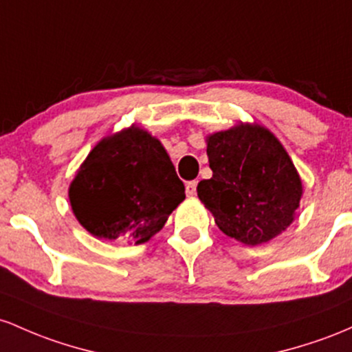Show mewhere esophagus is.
<instances>
[{
	"mask_svg": "<svg viewBox=\"0 0 352 352\" xmlns=\"http://www.w3.org/2000/svg\"><path fill=\"white\" fill-rule=\"evenodd\" d=\"M196 186H197V181H188V183H186V195L188 196H195L196 195Z\"/></svg>",
	"mask_w": 352,
	"mask_h": 352,
	"instance_id": "34e87169",
	"label": "esophagus"
}]
</instances>
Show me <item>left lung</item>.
<instances>
[{"label": "left lung", "mask_w": 352, "mask_h": 352, "mask_svg": "<svg viewBox=\"0 0 352 352\" xmlns=\"http://www.w3.org/2000/svg\"><path fill=\"white\" fill-rule=\"evenodd\" d=\"M206 153L212 177L199 181L197 196L224 234L258 246L293 223L302 184L267 129L239 124L211 134Z\"/></svg>", "instance_id": "obj_1"}]
</instances>
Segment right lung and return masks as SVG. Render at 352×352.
<instances>
[{"instance_id":"obj_1","label":"right lung","mask_w":352,"mask_h":352,"mask_svg":"<svg viewBox=\"0 0 352 352\" xmlns=\"http://www.w3.org/2000/svg\"><path fill=\"white\" fill-rule=\"evenodd\" d=\"M184 184L163 144L140 128L94 146L69 186L74 216L93 236L146 243L181 201Z\"/></svg>"}]
</instances>
